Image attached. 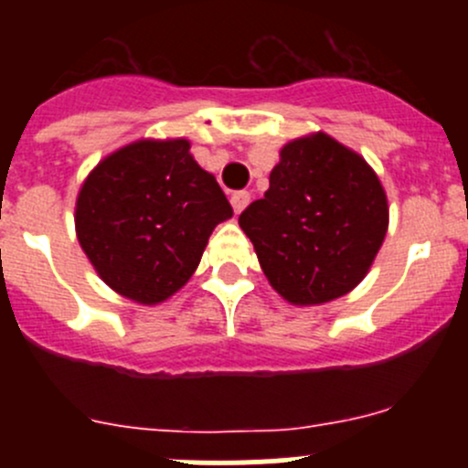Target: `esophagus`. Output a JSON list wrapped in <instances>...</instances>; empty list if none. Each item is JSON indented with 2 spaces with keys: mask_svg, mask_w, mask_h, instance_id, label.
Masks as SVG:
<instances>
[{
  "mask_svg": "<svg viewBox=\"0 0 468 468\" xmlns=\"http://www.w3.org/2000/svg\"><path fill=\"white\" fill-rule=\"evenodd\" d=\"M249 201H251V195H249V192H235V195L230 197V206H233L235 215H239V212L249 206Z\"/></svg>",
  "mask_w": 468,
  "mask_h": 468,
  "instance_id": "1",
  "label": "esophagus"
}]
</instances>
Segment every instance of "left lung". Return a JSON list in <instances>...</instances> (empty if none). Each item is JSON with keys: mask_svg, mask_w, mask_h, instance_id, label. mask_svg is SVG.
Segmentation results:
<instances>
[{"mask_svg": "<svg viewBox=\"0 0 468 468\" xmlns=\"http://www.w3.org/2000/svg\"><path fill=\"white\" fill-rule=\"evenodd\" d=\"M269 285L292 305H324L369 273L389 226L378 174L328 133L281 149L264 199L239 215Z\"/></svg>", "mask_w": 468, "mask_h": 468, "instance_id": "1", "label": "left lung"}]
</instances>
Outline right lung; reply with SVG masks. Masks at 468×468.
I'll return each instance as SVG.
<instances>
[{
    "label": "right lung",
    "mask_w": 468,
    "mask_h": 468,
    "mask_svg": "<svg viewBox=\"0 0 468 468\" xmlns=\"http://www.w3.org/2000/svg\"><path fill=\"white\" fill-rule=\"evenodd\" d=\"M233 207L190 140L143 138L88 174L74 207L83 253L103 282L140 305L165 303L199 267Z\"/></svg>",
    "instance_id": "add662e5"
}]
</instances>
